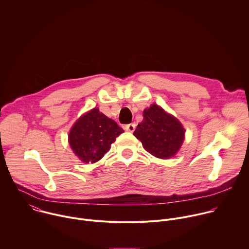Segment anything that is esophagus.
<instances>
[{
  "mask_svg": "<svg viewBox=\"0 0 249 249\" xmlns=\"http://www.w3.org/2000/svg\"><path fill=\"white\" fill-rule=\"evenodd\" d=\"M135 128H136V124L134 123H131V124H127L124 126V129L128 132H134L135 131Z\"/></svg>",
  "mask_w": 249,
  "mask_h": 249,
  "instance_id": "esophagus-1",
  "label": "esophagus"
}]
</instances>
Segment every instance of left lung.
Returning <instances> with one entry per match:
<instances>
[{"label":"left lung","instance_id":"8db88e82","mask_svg":"<svg viewBox=\"0 0 249 249\" xmlns=\"http://www.w3.org/2000/svg\"><path fill=\"white\" fill-rule=\"evenodd\" d=\"M143 116L134 136L142 142L145 150L163 160L176 155L184 141L182 124L155 103L143 111Z\"/></svg>","mask_w":249,"mask_h":249}]
</instances>
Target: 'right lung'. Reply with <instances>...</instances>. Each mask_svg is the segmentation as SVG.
<instances>
[{
  "mask_svg": "<svg viewBox=\"0 0 249 249\" xmlns=\"http://www.w3.org/2000/svg\"><path fill=\"white\" fill-rule=\"evenodd\" d=\"M124 132L117 123L93 108L81 116L69 133V144L85 163L98 161Z\"/></svg>",
  "mask_w": 249,
  "mask_h": 249,
  "instance_id": "right-lung-1",
  "label": "right lung"
}]
</instances>
